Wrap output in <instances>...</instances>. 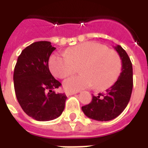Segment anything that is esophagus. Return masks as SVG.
Returning <instances> with one entry per match:
<instances>
[{
    "instance_id": "1",
    "label": "esophagus",
    "mask_w": 148,
    "mask_h": 148,
    "mask_svg": "<svg viewBox=\"0 0 148 148\" xmlns=\"http://www.w3.org/2000/svg\"><path fill=\"white\" fill-rule=\"evenodd\" d=\"M77 92L76 91H66V96H71V95H73V94H75V93H77Z\"/></svg>"
}]
</instances>
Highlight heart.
Returning a JSON list of instances; mask_svg holds the SVG:
<instances>
[{
  "label": "heart",
  "instance_id": "1",
  "mask_svg": "<svg viewBox=\"0 0 148 148\" xmlns=\"http://www.w3.org/2000/svg\"><path fill=\"white\" fill-rule=\"evenodd\" d=\"M78 66L81 74L63 82L66 90L77 91L93 86L97 90H107L116 83L122 71L120 55L96 42L74 46L66 51V55L54 54L49 59L50 71L58 78L70 76Z\"/></svg>",
  "mask_w": 148,
  "mask_h": 148
}]
</instances>
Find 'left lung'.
Segmentation results:
<instances>
[{"mask_svg": "<svg viewBox=\"0 0 148 148\" xmlns=\"http://www.w3.org/2000/svg\"><path fill=\"white\" fill-rule=\"evenodd\" d=\"M122 62V71L116 83L105 93L93 96L92 101L82 107L85 115L99 121H111L117 117L127 107L133 87L132 64L130 58L120 45L115 47Z\"/></svg>", "mask_w": 148, "mask_h": 148, "instance_id": "8db88e82", "label": "left lung"}]
</instances>
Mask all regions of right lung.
<instances>
[{"label": "right lung", "mask_w": 148, "mask_h": 148, "mask_svg": "<svg viewBox=\"0 0 148 148\" xmlns=\"http://www.w3.org/2000/svg\"><path fill=\"white\" fill-rule=\"evenodd\" d=\"M55 50L51 42H35L22 51L15 66L13 81L18 102L27 116L39 121L58 117L67 98L65 93L55 92L61 86L48 66Z\"/></svg>", "instance_id": "1"}]
</instances>
